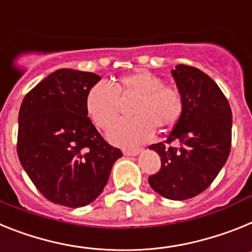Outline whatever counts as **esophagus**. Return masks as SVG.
Wrapping results in <instances>:
<instances>
[{"instance_id": "esophagus-1", "label": "esophagus", "mask_w": 252, "mask_h": 252, "mask_svg": "<svg viewBox=\"0 0 252 252\" xmlns=\"http://www.w3.org/2000/svg\"><path fill=\"white\" fill-rule=\"evenodd\" d=\"M143 152L142 148H132V150H123V153L126 156H137L139 153Z\"/></svg>"}]
</instances>
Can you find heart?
I'll return each mask as SVG.
<instances>
[{
    "mask_svg": "<svg viewBox=\"0 0 252 252\" xmlns=\"http://www.w3.org/2000/svg\"><path fill=\"white\" fill-rule=\"evenodd\" d=\"M137 95L131 107L134 117L118 121L108 130V139L120 147H133L147 141L153 129L174 126L183 113L178 89L163 85L162 78L146 69H137L113 82H97L86 94V111L101 129L110 126L119 112V98Z\"/></svg>",
    "mask_w": 252,
    "mask_h": 252,
    "instance_id": "obj_1",
    "label": "heart"
}]
</instances>
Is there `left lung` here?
<instances>
[{"label":"left lung","mask_w":252,"mask_h":252,"mask_svg":"<svg viewBox=\"0 0 252 252\" xmlns=\"http://www.w3.org/2000/svg\"><path fill=\"white\" fill-rule=\"evenodd\" d=\"M171 74L183 97V113L166 141L150 146L161 157V170L148 183L163 198L185 200L204 191L226 163L232 111L218 85L203 71L178 64Z\"/></svg>","instance_id":"left-lung-1"}]
</instances>
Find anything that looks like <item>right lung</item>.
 Here are the masks:
<instances>
[{
    "label": "right lung",
    "mask_w": 252,
    "mask_h": 252,
    "mask_svg": "<svg viewBox=\"0 0 252 252\" xmlns=\"http://www.w3.org/2000/svg\"><path fill=\"white\" fill-rule=\"evenodd\" d=\"M100 80L91 72L57 69L21 104L19 159L39 191L56 204L78 208L93 203L123 156L87 118L86 94Z\"/></svg>",
    "instance_id": "right-lung-1"
}]
</instances>
